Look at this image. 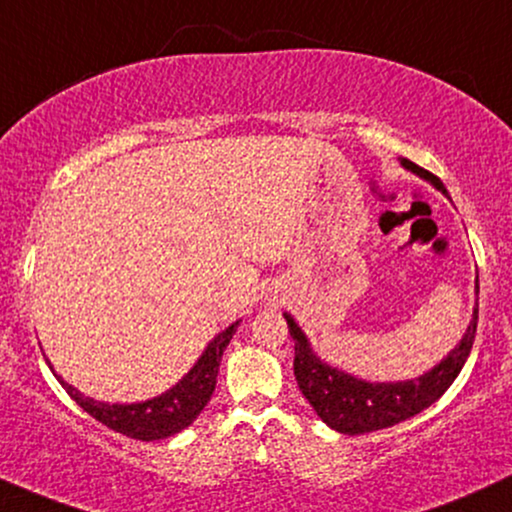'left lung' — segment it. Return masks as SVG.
Wrapping results in <instances>:
<instances>
[{
    "label": "left lung",
    "mask_w": 512,
    "mask_h": 512,
    "mask_svg": "<svg viewBox=\"0 0 512 512\" xmlns=\"http://www.w3.org/2000/svg\"><path fill=\"white\" fill-rule=\"evenodd\" d=\"M401 166L420 175V178L430 180L441 194H449L437 175L427 173L425 168L415 166L408 159H401ZM285 320L294 339V377L299 382L301 394L320 415V420L327 422L332 430L342 434H365L413 418L420 410L430 408L451 387L458 372L463 370L465 361H468L472 342H475L477 306L456 349L439 365H434L430 372L406 382H365L349 375V372L332 368L315 356L306 334L294 323L292 315L285 313Z\"/></svg>",
    "instance_id": "obj_1"
}]
</instances>
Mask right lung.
<instances>
[{"label":"right lung","instance_id":"right-lung-1","mask_svg":"<svg viewBox=\"0 0 512 512\" xmlns=\"http://www.w3.org/2000/svg\"><path fill=\"white\" fill-rule=\"evenodd\" d=\"M237 325L239 320L227 327V330L220 332L218 337H213V342L206 346V351L201 353V358L194 363V368L189 370L175 387H170L166 394L154 396V399L142 403L94 401L90 396L80 394V391L71 387L68 382H63L54 370L52 372L56 375V380L61 382V387L68 391V396H71L85 413H90L94 420H99L102 425L109 427V430L121 432L125 437L140 441L166 439L192 425V422L197 420V415L204 410L206 403L211 401L213 389H216L220 358H223V351L227 349V344H230ZM49 368H52V365H49Z\"/></svg>","mask_w":512,"mask_h":512}]
</instances>
